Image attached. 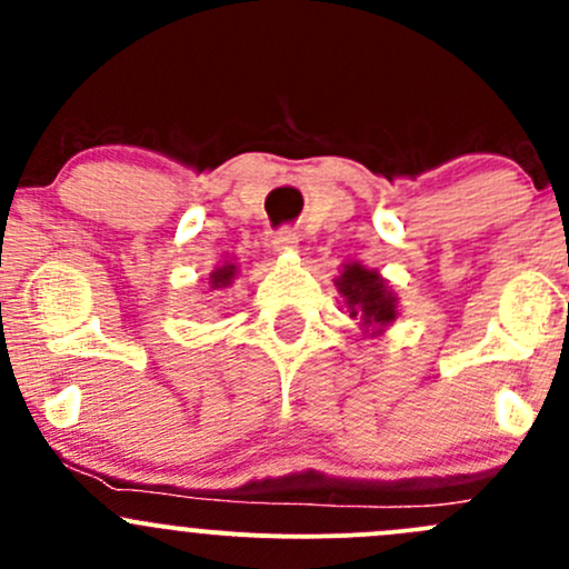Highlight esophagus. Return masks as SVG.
<instances>
[{
    "label": "esophagus",
    "mask_w": 569,
    "mask_h": 569,
    "mask_svg": "<svg viewBox=\"0 0 569 569\" xmlns=\"http://www.w3.org/2000/svg\"><path fill=\"white\" fill-rule=\"evenodd\" d=\"M272 248L274 250H295L297 248V233L291 228H280L278 233L272 237Z\"/></svg>",
    "instance_id": "obj_1"
}]
</instances>
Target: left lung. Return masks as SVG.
Returning <instances> with one entry per match:
<instances>
[{"label":"left lung","instance_id":"1","mask_svg":"<svg viewBox=\"0 0 569 569\" xmlns=\"http://www.w3.org/2000/svg\"><path fill=\"white\" fill-rule=\"evenodd\" d=\"M336 286L338 295L347 302L349 317L360 319V325L366 327V332L371 330V336L386 330L399 317L396 313V295L377 269H366L358 261L343 263Z\"/></svg>","mask_w":569,"mask_h":569}]
</instances>
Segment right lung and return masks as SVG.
<instances>
[{
    "mask_svg": "<svg viewBox=\"0 0 569 569\" xmlns=\"http://www.w3.org/2000/svg\"><path fill=\"white\" fill-rule=\"evenodd\" d=\"M233 278H237V263L222 261L220 267L209 274V283H211V289H226V286L233 283Z\"/></svg>",
    "mask_w": 569,
    "mask_h": 569,
    "instance_id": "add662e5",
    "label": "right lung"
}]
</instances>
